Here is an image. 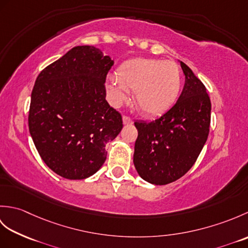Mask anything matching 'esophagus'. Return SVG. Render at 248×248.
Returning a JSON list of instances; mask_svg holds the SVG:
<instances>
[{
  "label": "esophagus",
  "mask_w": 248,
  "mask_h": 248,
  "mask_svg": "<svg viewBox=\"0 0 248 248\" xmlns=\"http://www.w3.org/2000/svg\"><path fill=\"white\" fill-rule=\"evenodd\" d=\"M123 121H124V124H133V119L130 118L129 116H124L123 117Z\"/></svg>",
  "instance_id": "esophagus-1"
}]
</instances>
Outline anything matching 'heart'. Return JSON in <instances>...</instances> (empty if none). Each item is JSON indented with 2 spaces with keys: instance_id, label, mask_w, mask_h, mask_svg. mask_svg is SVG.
<instances>
[{
  "instance_id": "b5f03b06",
  "label": "heart",
  "mask_w": 248,
  "mask_h": 248,
  "mask_svg": "<svg viewBox=\"0 0 248 248\" xmlns=\"http://www.w3.org/2000/svg\"><path fill=\"white\" fill-rule=\"evenodd\" d=\"M181 85V70L175 62L139 57L118 67L116 81L109 82L108 91L115 104L128 99V91L135 92L141 113L160 116L176 103Z\"/></svg>"
}]
</instances>
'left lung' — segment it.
Segmentation results:
<instances>
[{
    "label": "left lung",
    "mask_w": 248,
    "mask_h": 248,
    "mask_svg": "<svg viewBox=\"0 0 248 248\" xmlns=\"http://www.w3.org/2000/svg\"><path fill=\"white\" fill-rule=\"evenodd\" d=\"M186 76L178 101L165 114L138 129L133 162L147 182L164 186L186 175L196 162L207 141L211 101L202 82L180 62Z\"/></svg>",
    "instance_id": "1"
}]
</instances>
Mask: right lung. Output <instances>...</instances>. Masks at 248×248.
I'll return each mask as SVG.
<instances>
[{"instance_id":"right-lung-1","label":"right lung","mask_w":248,"mask_h":248,"mask_svg":"<svg viewBox=\"0 0 248 248\" xmlns=\"http://www.w3.org/2000/svg\"><path fill=\"white\" fill-rule=\"evenodd\" d=\"M114 62L92 46H78L52 62L31 91L29 129L44 162L57 175L82 180L107 159L105 145L123 129L109 107L105 80Z\"/></svg>"}]
</instances>
